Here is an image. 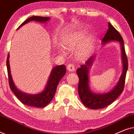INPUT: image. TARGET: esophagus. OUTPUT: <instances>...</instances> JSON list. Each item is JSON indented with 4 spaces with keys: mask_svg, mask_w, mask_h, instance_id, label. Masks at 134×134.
<instances>
[{
    "mask_svg": "<svg viewBox=\"0 0 134 134\" xmlns=\"http://www.w3.org/2000/svg\"><path fill=\"white\" fill-rule=\"evenodd\" d=\"M67 69L69 72H73L75 70V67L72 64H69L67 65Z\"/></svg>",
    "mask_w": 134,
    "mask_h": 134,
    "instance_id": "obj_1",
    "label": "esophagus"
}]
</instances>
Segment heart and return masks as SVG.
<instances>
[{"instance_id": "heart-1", "label": "heart", "mask_w": 134, "mask_h": 134, "mask_svg": "<svg viewBox=\"0 0 134 134\" xmlns=\"http://www.w3.org/2000/svg\"><path fill=\"white\" fill-rule=\"evenodd\" d=\"M87 36V34L83 32L72 33L66 36L63 40V46L66 48L69 49L76 48L82 43ZM92 46L93 40L91 38L87 39L79 51V55L83 56L87 54L92 48Z\"/></svg>"}]
</instances>
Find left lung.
<instances>
[{"label":"left lung","instance_id":"1","mask_svg":"<svg viewBox=\"0 0 134 134\" xmlns=\"http://www.w3.org/2000/svg\"><path fill=\"white\" fill-rule=\"evenodd\" d=\"M104 44L111 41H118L121 46L122 60L123 63L122 72L117 85L109 93L104 94H96L91 91L88 84V68L92 64L94 56L90 57L85 65H82L77 69L79 82L78 85V93L80 100L84 105L91 109H99L111 104L121 94L124 90L125 80L128 68V60L126 56L124 41L120 33L115 29L110 23L108 24L107 32L102 40Z\"/></svg>","mask_w":134,"mask_h":134}]
</instances>
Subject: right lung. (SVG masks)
<instances>
[{
  "instance_id": "add662e5",
  "label": "right lung",
  "mask_w": 134,
  "mask_h": 134,
  "mask_svg": "<svg viewBox=\"0 0 134 134\" xmlns=\"http://www.w3.org/2000/svg\"><path fill=\"white\" fill-rule=\"evenodd\" d=\"M49 19H50V18L49 17L32 16V17L28 18L24 23H22L21 25L18 27V29L30 21H35L40 22V23H45V22L49 21ZM8 57L9 54H8L7 59V72H8L9 85H10L11 90H12L14 94H15V96L17 97L18 99L22 103L25 104V105L39 108H42L46 106L54 98L58 82H60L61 79L65 76L66 73L65 65H58L52 69V72H51V76L49 78L45 90L43 92L36 94H29L20 91L14 85V82L12 80V75H11L10 73Z\"/></svg>"
}]
</instances>
